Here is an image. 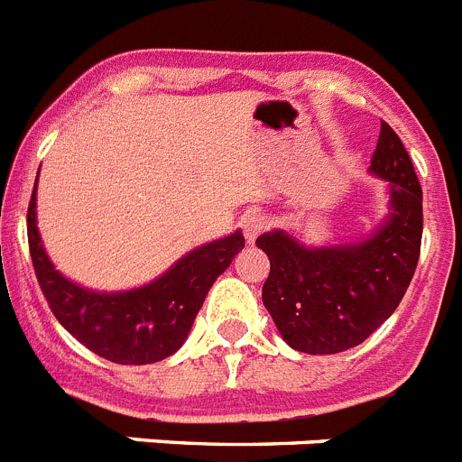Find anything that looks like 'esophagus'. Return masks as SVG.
Segmentation results:
<instances>
[{"instance_id": "34e87169", "label": "esophagus", "mask_w": 462, "mask_h": 462, "mask_svg": "<svg viewBox=\"0 0 462 462\" xmlns=\"http://www.w3.org/2000/svg\"><path fill=\"white\" fill-rule=\"evenodd\" d=\"M268 224H271V219H268L266 215H261L259 210L247 212V215L243 217V222H240V226H243V234H245V240H247V243H254V240L259 238L261 231H266Z\"/></svg>"}]
</instances>
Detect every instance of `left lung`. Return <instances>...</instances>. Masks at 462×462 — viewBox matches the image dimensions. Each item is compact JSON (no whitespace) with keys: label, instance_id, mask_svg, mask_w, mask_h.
Here are the masks:
<instances>
[{"label":"left lung","instance_id":"8db88e82","mask_svg":"<svg viewBox=\"0 0 462 462\" xmlns=\"http://www.w3.org/2000/svg\"><path fill=\"white\" fill-rule=\"evenodd\" d=\"M368 171L386 182L389 212L363 238L305 245L284 228L256 238L271 261L261 300L296 352L337 354L361 345L395 312L414 277L423 194L405 145L386 122Z\"/></svg>","mask_w":462,"mask_h":462}]
</instances>
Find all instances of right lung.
<instances>
[{"instance_id": "obj_1", "label": "right lung", "mask_w": 462, "mask_h": 462, "mask_svg": "<svg viewBox=\"0 0 462 462\" xmlns=\"http://www.w3.org/2000/svg\"><path fill=\"white\" fill-rule=\"evenodd\" d=\"M27 236L41 291L57 321L89 352L120 365H148L173 356L185 345L215 280L245 247L243 231H234L199 245L143 287L97 291L62 275L48 256L36 222V187L27 210Z\"/></svg>"}]
</instances>
